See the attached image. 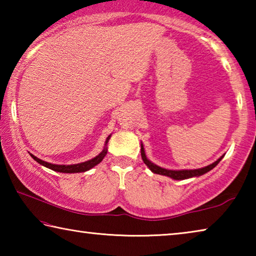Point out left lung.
Returning <instances> with one entry per match:
<instances>
[{
    "instance_id": "8db88e82",
    "label": "left lung",
    "mask_w": 256,
    "mask_h": 256,
    "mask_svg": "<svg viewBox=\"0 0 256 256\" xmlns=\"http://www.w3.org/2000/svg\"><path fill=\"white\" fill-rule=\"evenodd\" d=\"M141 157H142V160H144V162L146 164V166H148L149 170L152 172H154V174L164 175V176L170 177V178H172V180H188V178H192V177H198V176L204 175L206 172H210L211 170H214L216 164L220 162V160L224 158V156H222L219 159H216L214 162L208 164V166H206V167L198 168V170H166V168L158 166V164H154L152 162H150V160L146 158L144 144H142V142H141Z\"/></svg>"
}]
</instances>
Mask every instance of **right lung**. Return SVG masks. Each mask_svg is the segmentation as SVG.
Instances as JSON below:
<instances>
[{
  "mask_svg": "<svg viewBox=\"0 0 256 256\" xmlns=\"http://www.w3.org/2000/svg\"><path fill=\"white\" fill-rule=\"evenodd\" d=\"M112 136H108L106 141H105V146H104V149L100 154L96 157L90 159V160H86V162H80V164H50V162H44V160H42L40 158H37L36 156H34L32 154H30V156L34 158V160H36L38 164H42V166H45L46 168H50V170H54V172H66V174H72V172H86L89 170H92V167L96 166L99 162H102V160L105 158V156L107 154V144L108 141H110V138Z\"/></svg>",
  "mask_w": 256,
  "mask_h": 256,
  "instance_id": "obj_1",
  "label": "right lung"
}]
</instances>
